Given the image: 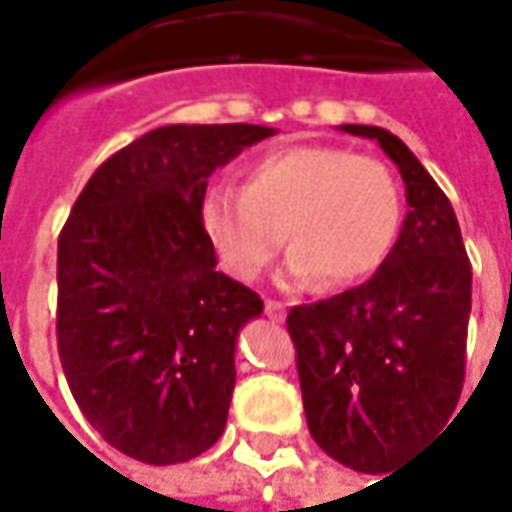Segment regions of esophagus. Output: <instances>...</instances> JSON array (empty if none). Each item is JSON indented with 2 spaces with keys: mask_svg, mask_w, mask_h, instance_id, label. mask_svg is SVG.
Masks as SVG:
<instances>
[{
  "mask_svg": "<svg viewBox=\"0 0 512 512\" xmlns=\"http://www.w3.org/2000/svg\"><path fill=\"white\" fill-rule=\"evenodd\" d=\"M266 315L278 323L286 321V306H283L280 300H266Z\"/></svg>",
  "mask_w": 512,
  "mask_h": 512,
  "instance_id": "1",
  "label": "esophagus"
}]
</instances>
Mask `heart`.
<instances>
[{"label":"heart","mask_w":512,"mask_h":512,"mask_svg":"<svg viewBox=\"0 0 512 512\" xmlns=\"http://www.w3.org/2000/svg\"><path fill=\"white\" fill-rule=\"evenodd\" d=\"M398 220L401 194L389 168L335 145L272 151L249 168L246 189L214 183L200 197L203 232L237 280H255L286 237V283H358L384 263Z\"/></svg>","instance_id":"1"}]
</instances>
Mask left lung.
<instances>
[{
  "instance_id": "1",
  "label": "left lung",
  "mask_w": 512,
  "mask_h": 512,
  "mask_svg": "<svg viewBox=\"0 0 512 512\" xmlns=\"http://www.w3.org/2000/svg\"><path fill=\"white\" fill-rule=\"evenodd\" d=\"M401 171L404 226L378 272L286 318L309 433L349 470L381 476L427 444L464 384L473 272L456 212L407 145L378 125H341Z\"/></svg>"
}]
</instances>
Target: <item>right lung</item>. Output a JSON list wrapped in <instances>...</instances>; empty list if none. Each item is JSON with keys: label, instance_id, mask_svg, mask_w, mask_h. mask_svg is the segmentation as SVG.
<instances>
[{"label": "right lung", "instance_id": "right-lung-1", "mask_svg": "<svg viewBox=\"0 0 512 512\" xmlns=\"http://www.w3.org/2000/svg\"><path fill=\"white\" fill-rule=\"evenodd\" d=\"M275 128L163 125L108 157L56 257V344L82 415L125 456L180 464L226 430L237 335L263 300L217 272L209 177Z\"/></svg>", "mask_w": 512, "mask_h": 512}]
</instances>
